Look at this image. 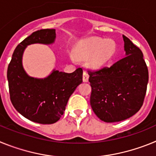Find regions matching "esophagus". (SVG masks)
Instances as JSON below:
<instances>
[{
  "label": "esophagus",
  "instance_id": "1",
  "mask_svg": "<svg viewBox=\"0 0 156 156\" xmlns=\"http://www.w3.org/2000/svg\"><path fill=\"white\" fill-rule=\"evenodd\" d=\"M88 79H89V75H88L86 71H83V82H87Z\"/></svg>",
  "mask_w": 156,
  "mask_h": 156
}]
</instances>
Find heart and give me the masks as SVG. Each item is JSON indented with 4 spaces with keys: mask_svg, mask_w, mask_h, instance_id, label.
<instances>
[{
    "mask_svg": "<svg viewBox=\"0 0 156 156\" xmlns=\"http://www.w3.org/2000/svg\"><path fill=\"white\" fill-rule=\"evenodd\" d=\"M115 51V44L112 40L90 38L85 40L77 46L75 57L88 60V66L94 69L101 68L113 57Z\"/></svg>",
    "mask_w": 156,
    "mask_h": 156,
    "instance_id": "b5f03b06",
    "label": "heart"
}]
</instances>
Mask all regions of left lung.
<instances>
[{
  "instance_id": "left-lung-1",
  "label": "left lung",
  "mask_w": 156,
  "mask_h": 156,
  "mask_svg": "<svg viewBox=\"0 0 156 156\" xmlns=\"http://www.w3.org/2000/svg\"><path fill=\"white\" fill-rule=\"evenodd\" d=\"M126 57L98 71H88L91 86L90 102L95 115L106 122L125 120L143 105L148 70L141 51L126 36Z\"/></svg>"
}]
</instances>
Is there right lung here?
<instances>
[{"label":"right lung","mask_w":156,"mask_h":156,"mask_svg":"<svg viewBox=\"0 0 156 156\" xmlns=\"http://www.w3.org/2000/svg\"><path fill=\"white\" fill-rule=\"evenodd\" d=\"M55 37V29L33 33L16 47L7 73L15 108L27 119L41 124H52L61 118L69 97L83 82L81 68L72 73L54 69L42 79L30 76L23 69V55L28 45L51 44Z\"/></svg>","instance_id":"right-lung-1"}]
</instances>
